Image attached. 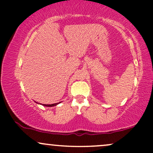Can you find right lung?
I'll return each mask as SVG.
<instances>
[{"instance_id":"add662e5","label":"right lung","mask_w":153,"mask_h":153,"mask_svg":"<svg viewBox=\"0 0 153 153\" xmlns=\"http://www.w3.org/2000/svg\"><path fill=\"white\" fill-rule=\"evenodd\" d=\"M37 103V102H36ZM59 103H53V104H42L43 106H47V107H52V106H56V105L58 104Z\"/></svg>"}]
</instances>
